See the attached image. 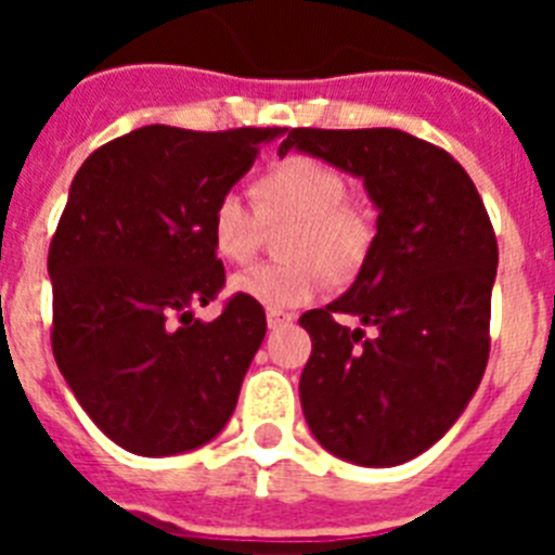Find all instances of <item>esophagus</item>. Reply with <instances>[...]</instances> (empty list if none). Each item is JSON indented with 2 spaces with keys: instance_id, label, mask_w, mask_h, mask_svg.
<instances>
[{
  "instance_id": "1",
  "label": "esophagus",
  "mask_w": 555,
  "mask_h": 555,
  "mask_svg": "<svg viewBox=\"0 0 555 555\" xmlns=\"http://www.w3.org/2000/svg\"><path fill=\"white\" fill-rule=\"evenodd\" d=\"M292 322H294V313H288V311H267L269 331H281V327L292 325Z\"/></svg>"
}]
</instances>
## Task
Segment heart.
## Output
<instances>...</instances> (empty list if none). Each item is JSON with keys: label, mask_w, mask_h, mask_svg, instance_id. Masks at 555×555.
<instances>
[{"label": "heart", "mask_w": 555, "mask_h": 555, "mask_svg": "<svg viewBox=\"0 0 555 555\" xmlns=\"http://www.w3.org/2000/svg\"><path fill=\"white\" fill-rule=\"evenodd\" d=\"M347 194L345 175L308 155L272 166L258 183V205L242 191H222L210 210V242L224 261H249L267 224L288 222L281 238L286 261L244 269L230 288L269 311H286L313 300L325 278L350 281L361 272L375 244V222Z\"/></svg>", "instance_id": "1"}]
</instances>
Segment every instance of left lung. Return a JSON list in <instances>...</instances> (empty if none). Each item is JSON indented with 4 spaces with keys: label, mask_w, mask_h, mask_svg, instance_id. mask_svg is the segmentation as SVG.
<instances>
[{
    "label": "left lung",
    "mask_w": 555,
    "mask_h": 555,
    "mask_svg": "<svg viewBox=\"0 0 555 555\" xmlns=\"http://www.w3.org/2000/svg\"><path fill=\"white\" fill-rule=\"evenodd\" d=\"M302 150L364 180L377 233L356 283L300 317L311 358L300 403L317 442L361 467H397L450 430L489 361L498 238L478 189L442 146L391 127H294ZM338 312L376 331L341 326Z\"/></svg>",
    "instance_id": "left-lung-1"
}]
</instances>
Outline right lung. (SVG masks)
<instances>
[{
	"label": "right lung",
	"instance_id": "add662e5",
	"mask_svg": "<svg viewBox=\"0 0 555 555\" xmlns=\"http://www.w3.org/2000/svg\"><path fill=\"white\" fill-rule=\"evenodd\" d=\"M281 127L199 132L150 125L91 152L49 244L52 352L96 428L135 455H175L228 425L267 333L233 294L210 210Z\"/></svg>",
	"mask_w": 555,
	"mask_h": 555
}]
</instances>
